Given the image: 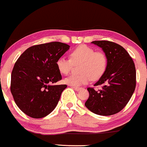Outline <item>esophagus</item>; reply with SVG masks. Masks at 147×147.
Listing matches in <instances>:
<instances>
[{"mask_svg":"<svg viewBox=\"0 0 147 147\" xmlns=\"http://www.w3.org/2000/svg\"><path fill=\"white\" fill-rule=\"evenodd\" d=\"M73 88L76 90V91H80V90L82 88L81 87H78V86H73Z\"/></svg>","mask_w":147,"mask_h":147,"instance_id":"esophagus-1","label":"esophagus"}]
</instances>
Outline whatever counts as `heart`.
Here are the masks:
<instances>
[{
    "label": "heart",
    "instance_id": "heart-1",
    "mask_svg": "<svg viewBox=\"0 0 147 147\" xmlns=\"http://www.w3.org/2000/svg\"><path fill=\"white\" fill-rule=\"evenodd\" d=\"M79 74H71L64 81L74 86L86 84L91 80L99 79L106 72L108 66V58L102 51H95L93 48L86 45H80L71 51L70 59L59 58L56 61L58 70L62 74H68L74 64H78Z\"/></svg>",
    "mask_w": 147,
    "mask_h": 147
}]
</instances>
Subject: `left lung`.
Returning a JSON list of instances; mask_svg holds the SVG:
<instances>
[{"label":"left lung","mask_w":147,"mask_h":147,"mask_svg":"<svg viewBox=\"0 0 147 147\" xmlns=\"http://www.w3.org/2000/svg\"><path fill=\"white\" fill-rule=\"evenodd\" d=\"M101 47L108 58V66L102 77L94 84L101 88L88 87L89 97L85 106L96 114L110 116L121 111L136 88V69L131 57L120 45L109 40L91 42Z\"/></svg>","instance_id":"obj_1"}]
</instances>
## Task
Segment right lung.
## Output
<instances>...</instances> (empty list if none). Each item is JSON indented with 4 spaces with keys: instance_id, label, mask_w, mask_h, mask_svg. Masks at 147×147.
Segmentation results:
<instances>
[{
    "instance_id": "add662e5",
    "label": "right lung",
    "mask_w": 147,
    "mask_h": 147,
    "mask_svg": "<svg viewBox=\"0 0 147 147\" xmlns=\"http://www.w3.org/2000/svg\"><path fill=\"white\" fill-rule=\"evenodd\" d=\"M70 46L50 42L30 46L20 56L11 73V92L18 108L28 117L40 119L58 104L66 85H51L61 80L58 59Z\"/></svg>"
}]
</instances>
